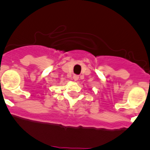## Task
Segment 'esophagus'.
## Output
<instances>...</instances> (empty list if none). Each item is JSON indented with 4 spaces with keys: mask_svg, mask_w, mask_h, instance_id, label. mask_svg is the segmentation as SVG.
Masks as SVG:
<instances>
[{
    "mask_svg": "<svg viewBox=\"0 0 150 150\" xmlns=\"http://www.w3.org/2000/svg\"><path fill=\"white\" fill-rule=\"evenodd\" d=\"M79 77L78 75H74L73 79H74V81H77V80L79 79Z\"/></svg>",
    "mask_w": 150,
    "mask_h": 150,
    "instance_id": "esophagus-1",
    "label": "esophagus"
}]
</instances>
